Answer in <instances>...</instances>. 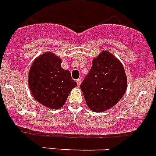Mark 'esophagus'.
<instances>
[{"label":"esophagus","instance_id":"34e87169","mask_svg":"<svg viewBox=\"0 0 156 156\" xmlns=\"http://www.w3.org/2000/svg\"><path fill=\"white\" fill-rule=\"evenodd\" d=\"M76 82H77V83H78V86H80L81 82H82V79H81V78H78Z\"/></svg>","mask_w":156,"mask_h":156}]
</instances>
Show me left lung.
<instances>
[{
	"label": "left lung",
	"mask_w": 156,
	"mask_h": 156,
	"mask_svg": "<svg viewBox=\"0 0 156 156\" xmlns=\"http://www.w3.org/2000/svg\"><path fill=\"white\" fill-rule=\"evenodd\" d=\"M90 110L101 112L120 101L127 88V78L121 61L108 51L93 59L90 72L80 86Z\"/></svg>",
	"instance_id": "1"
}]
</instances>
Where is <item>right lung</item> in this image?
Masks as SVG:
<instances>
[{
  "label": "right lung",
  "instance_id": "add662e5",
  "mask_svg": "<svg viewBox=\"0 0 156 156\" xmlns=\"http://www.w3.org/2000/svg\"><path fill=\"white\" fill-rule=\"evenodd\" d=\"M61 61L52 52H45L33 61L28 74L33 97L52 109L63 106L71 90L77 86L70 72L61 68Z\"/></svg>",
  "mask_w": 156,
  "mask_h": 156
}]
</instances>
